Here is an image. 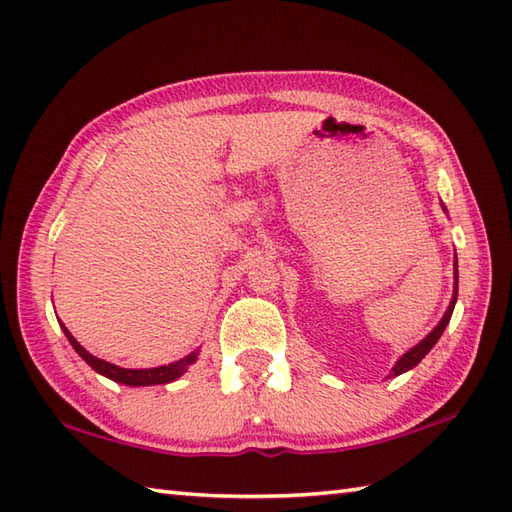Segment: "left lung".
I'll return each mask as SVG.
<instances>
[{"mask_svg": "<svg viewBox=\"0 0 512 512\" xmlns=\"http://www.w3.org/2000/svg\"><path fill=\"white\" fill-rule=\"evenodd\" d=\"M455 266H458V259H455ZM455 301H458V270H455V290H453V299H451V306H449L447 314H444L442 321L436 325V328H433V332L427 336V339L420 341L416 347H411V350H409L405 356L400 358V361L396 363V367L391 369V374H389V376H398V374H402V372H407V369L416 367V365L422 361V358L429 354V350H431L433 345L438 343V339L442 336L444 328H447L449 321H451V314H453V308H455Z\"/></svg>", "mask_w": 512, "mask_h": 512, "instance_id": "left-lung-1", "label": "left lung"}]
</instances>
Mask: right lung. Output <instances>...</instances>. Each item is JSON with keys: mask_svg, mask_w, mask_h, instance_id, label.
Instances as JSON below:
<instances>
[{"mask_svg": "<svg viewBox=\"0 0 512 512\" xmlns=\"http://www.w3.org/2000/svg\"><path fill=\"white\" fill-rule=\"evenodd\" d=\"M61 328H63V323H61ZM63 332H65V336H68V341L72 343L74 350L79 352V356L94 369V372H99V374H103L107 378H112V380H116V383L132 385V387L171 383V380H176L178 376H182L184 369H187L195 361V356H198V352H193L187 358H182V361H176V363H171V365H162V367H154V369H125V367H118V365H112V363H107V361H101V358L92 356L88 350H83V347L76 343V339L68 330L63 328Z\"/></svg>", "mask_w": 512, "mask_h": 512, "instance_id": "obj_1", "label": "right lung"}]
</instances>
